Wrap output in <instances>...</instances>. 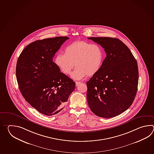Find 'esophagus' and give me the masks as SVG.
<instances>
[{
  "label": "esophagus",
  "mask_w": 154,
  "mask_h": 154,
  "mask_svg": "<svg viewBox=\"0 0 154 154\" xmlns=\"http://www.w3.org/2000/svg\"><path fill=\"white\" fill-rule=\"evenodd\" d=\"M81 83L80 82H75L76 86H78Z\"/></svg>",
  "instance_id": "esophagus-1"
}]
</instances>
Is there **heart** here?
<instances>
[{
    "label": "heart",
    "instance_id": "obj_1",
    "mask_svg": "<svg viewBox=\"0 0 154 154\" xmlns=\"http://www.w3.org/2000/svg\"><path fill=\"white\" fill-rule=\"evenodd\" d=\"M104 53L101 47L85 41H76L66 46L64 53L56 55L54 63L60 70L68 75L74 66L72 74L74 79L79 80L85 76H93L101 68Z\"/></svg>",
    "mask_w": 154,
    "mask_h": 154
}]
</instances>
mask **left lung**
Here are the masks:
<instances>
[{
	"label": "left lung",
	"instance_id": "8db88e82",
	"mask_svg": "<svg viewBox=\"0 0 154 154\" xmlns=\"http://www.w3.org/2000/svg\"><path fill=\"white\" fill-rule=\"evenodd\" d=\"M104 48L106 57L101 68L86 82L87 100L100 117L112 118L125 111L137 92V62L128 47L112 37H90Z\"/></svg>",
	"mask_w": 154,
	"mask_h": 154
}]
</instances>
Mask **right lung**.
Instances as JSON below:
<instances>
[{"instance_id": "1", "label": "right lung", "mask_w": 154, "mask_h": 154, "mask_svg": "<svg viewBox=\"0 0 154 154\" xmlns=\"http://www.w3.org/2000/svg\"><path fill=\"white\" fill-rule=\"evenodd\" d=\"M66 36L37 40L26 46L17 62L16 75L21 94L39 113L53 116L61 111L75 82L60 72L53 58Z\"/></svg>"}]
</instances>
